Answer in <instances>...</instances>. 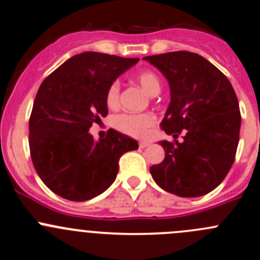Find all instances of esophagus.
Masks as SVG:
<instances>
[{
	"label": "esophagus",
	"instance_id": "1",
	"mask_svg": "<svg viewBox=\"0 0 260 260\" xmlns=\"http://www.w3.org/2000/svg\"><path fill=\"white\" fill-rule=\"evenodd\" d=\"M149 146V142H146V141H141L140 144H139V147H140V149H145V147H147Z\"/></svg>",
	"mask_w": 260,
	"mask_h": 260
}]
</instances>
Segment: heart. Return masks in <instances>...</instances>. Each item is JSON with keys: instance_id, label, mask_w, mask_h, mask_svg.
<instances>
[{"instance_id": "heart-1", "label": "heart", "mask_w": 260, "mask_h": 260, "mask_svg": "<svg viewBox=\"0 0 260 260\" xmlns=\"http://www.w3.org/2000/svg\"><path fill=\"white\" fill-rule=\"evenodd\" d=\"M136 80L140 84L142 90L149 95L160 91L161 83L157 75L152 72H141L136 77ZM120 95L119 82H114L109 86L107 93V103L110 108L118 107ZM156 119L151 114H120L115 118V126L122 133L134 138H144L147 135L150 127L155 124Z\"/></svg>"}]
</instances>
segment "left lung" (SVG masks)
Wrapping results in <instances>:
<instances>
[{"mask_svg":"<svg viewBox=\"0 0 260 260\" xmlns=\"http://www.w3.org/2000/svg\"><path fill=\"white\" fill-rule=\"evenodd\" d=\"M170 85L161 127L183 141H160L165 160L150 167L156 183L180 197H200L224 180L236 157L241 130L238 99L230 80L196 53L178 51L142 58Z\"/></svg>","mask_w":260,"mask_h":260,"instance_id":"1","label":"left lung"}]
</instances>
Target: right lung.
Wrapping results in <instances>:
<instances>
[{
    "mask_svg": "<svg viewBox=\"0 0 260 260\" xmlns=\"http://www.w3.org/2000/svg\"><path fill=\"white\" fill-rule=\"evenodd\" d=\"M139 62L98 52L66 60L43 80L29 119L33 166L44 185L69 201H88L113 185L122 153L138 141L116 130L94 140L89 129L107 116V93Z\"/></svg>",
    "mask_w": 260,
    "mask_h": 260,
    "instance_id": "1",
    "label": "right lung"
}]
</instances>
